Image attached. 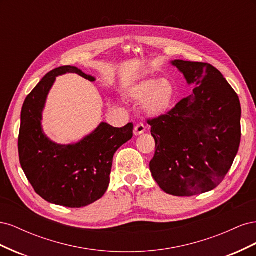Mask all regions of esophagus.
<instances>
[{
  "instance_id": "1",
  "label": "esophagus",
  "mask_w": 256,
  "mask_h": 256,
  "mask_svg": "<svg viewBox=\"0 0 256 256\" xmlns=\"http://www.w3.org/2000/svg\"><path fill=\"white\" fill-rule=\"evenodd\" d=\"M145 132V126L143 125V124H138V125H136L134 127V134L136 136H140V134H143Z\"/></svg>"
}]
</instances>
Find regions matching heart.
Masks as SVG:
<instances>
[{
	"label": "heart",
	"instance_id": "1",
	"mask_svg": "<svg viewBox=\"0 0 256 256\" xmlns=\"http://www.w3.org/2000/svg\"><path fill=\"white\" fill-rule=\"evenodd\" d=\"M126 96L136 102H144L145 111L152 118H161L172 111L176 88L168 80L148 78L131 85Z\"/></svg>",
	"mask_w": 256,
	"mask_h": 256
}]
</instances>
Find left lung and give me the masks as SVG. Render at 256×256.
<instances>
[{
    "instance_id": "obj_1",
    "label": "left lung",
    "mask_w": 256,
    "mask_h": 256,
    "mask_svg": "<svg viewBox=\"0 0 256 256\" xmlns=\"http://www.w3.org/2000/svg\"><path fill=\"white\" fill-rule=\"evenodd\" d=\"M193 92L168 115L148 120L156 152L154 180L168 194L192 196L214 189L238 152L242 106L235 90L210 64L171 60Z\"/></svg>"
}]
</instances>
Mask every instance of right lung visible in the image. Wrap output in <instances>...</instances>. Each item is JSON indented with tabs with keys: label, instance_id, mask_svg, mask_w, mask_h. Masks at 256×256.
<instances>
[{
	"label": "right lung",
	"instance_id": "right-lung-1",
	"mask_svg": "<svg viewBox=\"0 0 256 256\" xmlns=\"http://www.w3.org/2000/svg\"><path fill=\"white\" fill-rule=\"evenodd\" d=\"M66 74L96 80L76 66H62L46 74L23 104L18 150L21 168L38 196L52 204L80 208L106 192L114 154L132 138L134 125L114 128L102 122L76 143L52 141L42 129V112L56 76Z\"/></svg>",
	"mask_w": 256,
	"mask_h": 256
}]
</instances>
